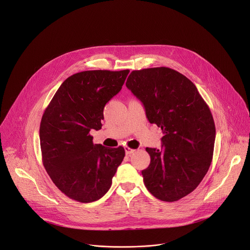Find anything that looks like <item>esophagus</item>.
Returning a JSON list of instances; mask_svg holds the SVG:
<instances>
[{"label": "esophagus", "mask_w": 250, "mask_h": 250, "mask_svg": "<svg viewBox=\"0 0 250 250\" xmlns=\"http://www.w3.org/2000/svg\"><path fill=\"white\" fill-rule=\"evenodd\" d=\"M125 153L127 154V155H129V154H131V153H133L135 150L134 149H132V148H129L128 146H125Z\"/></svg>", "instance_id": "obj_1"}]
</instances>
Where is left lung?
I'll use <instances>...</instances> for the list:
<instances>
[{"label":"left lung","instance_id":"1","mask_svg":"<svg viewBox=\"0 0 250 250\" xmlns=\"http://www.w3.org/2000/svg\"><path fill=\"white\" fill-rule=\"evenodd\" d=\"M125 85L164 133L163 150L146 147L145 185L161 201L180 200L198 187L212 159L216 126L209 108L193 82L168 67L134 70Z\"/></svg>","mask_w":250,"mask_h":250}]
</instances>
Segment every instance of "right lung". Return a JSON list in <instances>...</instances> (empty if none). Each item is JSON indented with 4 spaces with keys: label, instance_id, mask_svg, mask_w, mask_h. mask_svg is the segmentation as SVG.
<instances>
[{
    "label": "right lung",
    "instance_id": "add662e5",
    "mask_svg": "<svg viewBox=\"0 0 250 250\" xmlns=\"http://www.w3.org/2000/svg\"><path fill=\"white\" fill-rule=\"evenodd\" d=\"M129 70H90L68 77L45 109L40 127L43 166L70 199L91 203L109 191L125 157L122 146L94 145L104 108L122 89Z\"/></svg>",
    "mask_w": 250,
    "mask_h": 250
}]
</instances>
